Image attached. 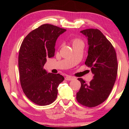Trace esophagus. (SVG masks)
Wrapping results in <instances>:
<instances>
[{
    "label": "esophagus",
    "instance_id": "esophagus-1",
    "mask_svg": "<svg viewBox=\"0 0 129 129\" xmlns=\"http://www.w3.org/2000/svg\"><path fill=\"white\" fill-rule=\"evenodd\" d=\"M65 80H67V81H71V80H73L74 79V77H71V76H67L66 77H65Z\"/></svg>",
    "mask_w": 129,
    "mask_h": 129
}]
</instances>
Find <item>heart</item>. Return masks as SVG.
I'll list each match as a JSON object with an SVG mask.
<instances>
[{
	"mask_svg": "<svg viewBox=\"0 0 129 129\" xmlns=\"http://www.w3.org/2000/svg\"><path fill=\"white\" fill-rule=\"evenodd\" d=\"M71 42L72 43L73 46H75V45H79V44H83L84 45V41L78 38H74L71 39Z\"/></svg>",
	"mask_w": 129,
	"mask_h": 129,
	"instance_id": "b5f03b06",
	"label": "heart"
}]
</instances>
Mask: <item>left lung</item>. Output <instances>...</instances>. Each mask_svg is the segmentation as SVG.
<instances>
[{
  "label": "left lung",
  "mask_w": 129,
  "mask_h": 129,
  "mask_svg": "<svg viewBox=\"0 0 129 129\" xmlns=\"http://www.w3.org/2000/svg\"><path fill=\"white\" fill-rule=\"evenodd\" d=\"M88 38V55L85 64L91 68L93 78L89 84L81 78L76 100L83 106L93 108L108 99L116 80L118 61L114 47L98 29L80 31Z\"/></svg>",
  "instance_id": "obj_1"
}]
</instances>
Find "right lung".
<instances>
[{
	"mask_svg": "<svg viewBox=\"0 0 129 129\" xmlns=\"http://www.w3.org/2000/svg\"><path fill=\"white\" fill-rule=\"evenodd\" d=\"M65 31L45 24L29 32L21 44L18 58L21 86L28 99L38 105L53 103L58 86L64 80L58 73H47L44 66L47 58L54 56L57 39Z\"/></svg>",
	"mask_w": 129,
	"mask_h": 129,
	"instance_id": "right-lung-1",
	"label": "right lung"
}]
</instances>
